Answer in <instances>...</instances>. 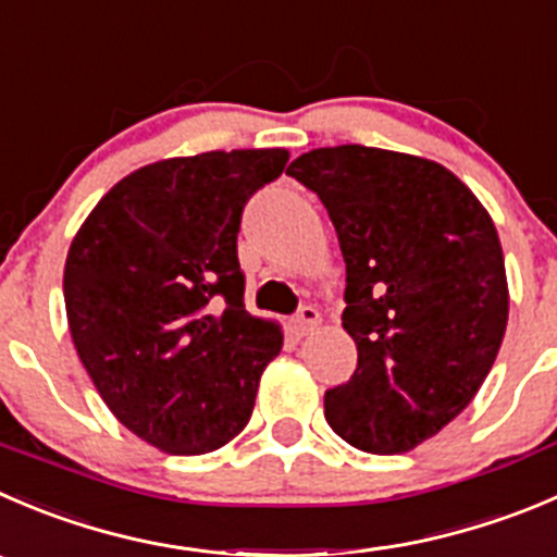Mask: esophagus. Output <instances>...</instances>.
<instances>
[{
    "label": "esophagus",
    "mask_w": 557,
    "mask_h": 557,
    "mask_svg": "<svg viewBox=\"0 0 557 557\" xmlns=\"http://www.w3.org/2000/svg\"><path fill=\"white\" fill-rule=\"evenodd\" d=\"M318 323H321V312L315 307H301L299 315L294 318V332L296 337H305V334L315 332Z\"/></svg>",
    "instance_id": "obj_1"
}]
</instances>
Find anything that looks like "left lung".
I'll return each mask as SVG.
<instances>
[{"label": "left lung", "instance_id": "1", "mask_svg": "<svg viewBox=\"0 0 557 557\" xmlns=\"http://www.w3.org/2000/svg\"><path fill=\"white\" fill-rule=\"evenodd\" d=\"M332 218L345 258L343 329L359 364L329 388L334 433L370 455L438 435L484 383L509 321L493 218L449 169L388 149H312L288 165Z\"/></svg>", "mask_w": 557, "mask_h": 557}]
</instances>
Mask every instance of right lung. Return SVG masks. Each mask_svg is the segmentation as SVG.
Instances as JSON below:
<instances>
[{
	"mask_svg": "<svg viewBox=\"0 0 557 557\" xmlns=\"http://www.w3.org/2000/svg\"><path fill=\"white\" fill-rule=\"evenodd\" d=\"M288 149L169 158L97 201L64 261L81 364L119 422L165 455H207L245 430L280 323L245 310L236 256L247 198Z\"/></svg>",
	"mask_w": 557,
	"mask_h": 557,
	"instance_id": "right-lung-1",
	"label": "right lung"
}]
</instances>
